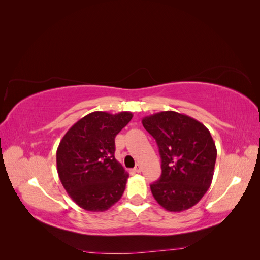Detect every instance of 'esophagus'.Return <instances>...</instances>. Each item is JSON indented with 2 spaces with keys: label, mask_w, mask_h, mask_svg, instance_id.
<instances>
[{
  "label": "esophagus",
  "mask_w": 260,
  "mask_h": 260,
  "mask_svg": "<svg viewBox=\"0 0 260 260\" xmlns=\"http://www.w3.org/2000/svg\"><path fill=\"white\" fill-rule=\"evenodd\" d=\"M141 170H142V167H141V165H140V164H137L136 167H135V171L141 172Z\"/></svg>",
  "instance_id": "obj_1"
}]
</instances>
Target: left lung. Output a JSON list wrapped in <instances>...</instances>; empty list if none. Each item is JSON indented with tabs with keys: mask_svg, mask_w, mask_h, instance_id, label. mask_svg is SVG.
<instances>
[{
	"mask_svg": "<svg viewBox=\"0 0 260 260\" xmlns=\"http://www.w3.org/2000/svg\"><path fill=\"white\" fill-rule=\"evenodd\" d=\"M158 145L161 176L151 184L154 199L168 211L198 204L211 184L217 149L209 130L177 112H160L142 119Z\"/></svg>",
	"mask_w": 260,
	"mask_h": 260,
	"instance_id": "obj_1",
	"label": "left lung"
}]
</instances>
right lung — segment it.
<instances>
[{
  "label": "right lung",
  "instance_id": "add662e5",
  "mask_svg": "<svg viewBox=\"0 0 260 260\" xmlns=\"http://www.w3.org/2000/svg\"><path fill=\"white\" fill-rule=\"evenodd\" d=\"M132 116L94 112L61 139L56 152L58 177L78 206L105 211L121 199L129 175L115 158V138Z\"/></svg>",
  "mask_w": 260,
  "mask_h": 260
}]
</instances>
